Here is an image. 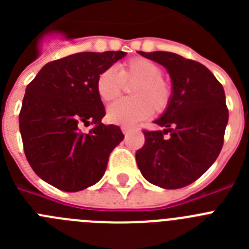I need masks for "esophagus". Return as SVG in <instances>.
<instances>
[{"label":"esophagus","instance_id":"34e87169","mask_svg":"<svg viewBox=\"0 0 249 249\" xmlns=\"http://www.w3.org/2000/svg\"><path fill=\"white\" fill-rule=\"evenodd\" d=\"M121 129H122V132H123V133H124V135H127V133H129V132L133 131V127L122 126V127H121Z\"/></svg>","mask_w":249,"mask_h":249}]
</instances>
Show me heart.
<instances>
[{"mask_svg":"<svg viewBox=\"0 0 249 249\" xmlns=\"http://www.w3.org/2000/svg\"><path fill=\"white\" fill-rule=\"evenodd\" d=\"M163 70L146 57H132L117 67L105 68L96 80V92L103 102H111L129 86L132 98L121 100L107 109V118L117 124H135L152 114H162L169 108L173 86L162 76Z\"/></svg>","mask_w":249,"mask_h":249,"instance_id":"obj_1","label":"heart"}]
</instances>
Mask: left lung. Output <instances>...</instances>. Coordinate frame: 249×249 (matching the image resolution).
Masks as SVG:
<instances>
[{
    "instance_id": "left-lung-1",
    "label": "left lung",
    "mask_w": 249,
    "mask_h": 249,
    "mask_svg": "<svg viewBox=\"0 0 249 249\" xmlns=\"http://www.w3.org/2000/svg\"><path fill=\"white\" fill-rule=\"evenodd\" d=\"M140 54L167 68L173 98L163 116L155 121L163 131L143 129L144 144L136 152L138 168L152 184L182 188L198 179L223 147L228 122L223 86L193 59L163 51H140Z\"/></svg>"
}]
</instances>
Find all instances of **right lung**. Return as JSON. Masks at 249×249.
Instances as JSON below:
<instances>
[{
	"label": "right lung",
	"mask_w": 249,
	"mask_h": 249,
	"mask_svg": "<svg viewBox=\"0 0 249 249\" xmlns=\"http://www.w3.org/2000/svg\"><path fill=\"white\" fill-rule=\"evenodd\" d=\"M124 56L70 54L43 66L26 87L18 120L23 151L35 173L58 190L78 192L97 183L124 137L118 126L101 122L106 111L96 92L100 72Z\"/></svg>",
	"instance_id": "add662e5"
}]
</instances>
